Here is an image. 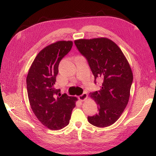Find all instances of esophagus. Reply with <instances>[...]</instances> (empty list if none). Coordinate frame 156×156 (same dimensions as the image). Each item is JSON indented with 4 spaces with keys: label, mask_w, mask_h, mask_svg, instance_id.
Wrapping results in <instances>:
<instances>
[{
    "label": "esophagus",
    "mask_w": 156,
    "mask_h": 156,
    "mask_svg": "<svg viewBox=\"0 0 156 156\" xmlns=\"http://www.w3.org/2000/svg\"><path fill=\"white\" fill-rule=\"evenodd\" d=\"M87 97H88V94L87 93H83L82 95L79 96L78 98H79V100L81 101H84L87 100Z\"/></svg>",
    "instance_id": "34e87169"
}]
</instances>
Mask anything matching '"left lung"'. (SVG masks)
<instances>
[{"label":"left lung","mask_w":156,"mask_h":156,"mask_svg":"<svg viewBox=\"0 0 156 156\" xmlns=\"http://www.w3.org/2000/svg\"><path fill=\"white\" fill-rule=\"evenodd\" d=\"M80 54L87 59L96 79L101 78V90L91 92L98 112L88 117V122L97 127H106L117 121L127 106L133 73L127 59L119 46L105 37L74 41Z\"/></svg>","instance_id":"8db88e82"}]
</instances>
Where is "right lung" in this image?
<instances>
[{
  "mask_svg": "<svg viewBox=\"0 0 156 156\" xmlns=\"http://www.w3.org/2000/svg\"><path fill=\"white\" fill-rule=\"evenodd\" d=\"M72 41H59L39 51L27 76V94L31 108L41 123L51 130L69 124L76 97L61 96L54 84L61 59L71 50Z\"/></svg>",
  "mask_w": 156,
  "mask_h": 156,
  "instance_id": "add662e5",
  "label": "right lung"
}]
</instances>
